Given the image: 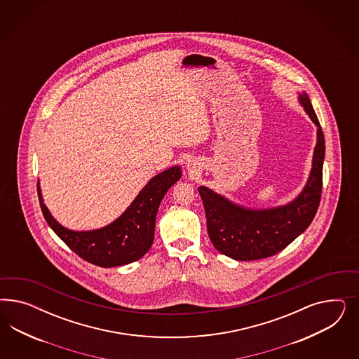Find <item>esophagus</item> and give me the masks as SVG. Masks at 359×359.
I'll use <instances>...</instances> for the list:
<instances>
[{"label":"esophagus","mask_w":359,"mask_h":359,"mask_svg":"<svg viewBox=\"0 0 359 359\" xmlns=\"http://www.w3.org/2000/svg\"><path fill=\"white\" fill-rule=\"evenodd\" d=\"M191 168H192V167H191V164H188V170H191Z\"/></svg>","instance_id":"esophagus-1"}]
</instances>
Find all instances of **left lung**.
Here are the masks:
<instances>
[{
	"mask_svg": "<svg viewBox=\"0 0 359 359\" xmlns=\"http://www.w3.org/2000/svg\"><path fill=\"white\" fill-rule=\"evenodd\" d=\"M297 101L317 128L312 168L302 192L284 205L249 208L231 201L205 185L203 198L209 238L216 250L236 261H257L278 254L303 234L318 209L323 189L325 140L308 95L297 92Z\"/></svg>",
	"mask_w": 359,
	"mask_h": 359,
	"instance_id": "1",
	"label": "left lung"
}]
</instances>
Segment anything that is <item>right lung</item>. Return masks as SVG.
Instances as JSON below:
<instances>
[{"instance_id":"add662e5","label":"right lung","mask_w":359,"mask_h":359,"mask_svg":"<svg viewBox=\"0 0 359 359\" xmlns=\"http://www.w3.org/2000/svg\"><path fill=\"white\" fill-rule=\"evenodd\" d=\"M180 177L182 167L179 164L155 175L120 217L93 230H72L57 222L44 205L39 182L38 196L47 224L71 250L92 264L117 267L141 259L150 250L161 201Z\"/></svg>"}]
</instances>
